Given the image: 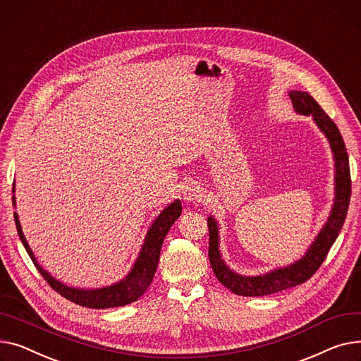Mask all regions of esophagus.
Segmentation results:
<instances>
[{"label": "esophagus", "instance_id": "obj_1", "mask_svg": "<svg viewBox=\"0 0 361 361\" xmlns=\"http://www.w3.org/2000/svg\"><path fill=\"white\" fill-rule=\"evenodd\" d=\"M204 197L202 188L197 183V182H189L188 185H185L183 188V200L189 204V202H200Z\"/></svg>", "mask_w": 361, "mask_h": 361}]
</instances>
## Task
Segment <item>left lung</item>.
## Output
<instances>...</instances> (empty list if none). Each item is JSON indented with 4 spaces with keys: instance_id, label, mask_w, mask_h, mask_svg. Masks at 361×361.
<instances>
[{
    "instance_id": "1",
    "label": "left lung",
    "mask_w": 361,
    "mask_h": 361,
    "mask_svg": "<svg viewBox=\"0 0 361 361\" xmlns=\"http://www.w3.org/2000/svg\"><path fill=\"white\" fill-rule=\"evenodd\" d=\"M288 96L291 99L295 114L312 116L313 122L316 123L317 128L324 133L331 145L335 169L334 204L331 207V213L324 227L317 233L316 238L313 239V242L310 243V246L307 247L305 255L300 259L287 267L275 268L261 275H242L236 271H233L224 262L220 250L219 223L213 216H209L207 219L209 231L208 258L216 277L231 293H235L238 295H246V298H257V295L279 293L307 281L317 271V268L322 265L331 246L336 240L338 235H340L350 205V164L347 148L340 134V130H338V126L334 123V121L325 114L319 103H317L309 93L291 90Z\"/></svg>"
}]
</instances>
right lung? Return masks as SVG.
I'll return each mask as SVG.
<instances>
[{
  "label": "right lung",
  "instance_id": "right-lung-1",
  "mask_svg": "<svg viewBox=\"0 0 361 361\" xmlns=\"http://www.w3.org/2000/svg\"><path fill=\"white\" fill-rule=\"evenodd\" d=\"M16 190V186H13V192ZM13 205L16 207V197L13 195ZM182 214V204L179 200L169 204L161 213L157 216V219L148 227V231L145 235L144 243L141 246V250L138 257L131 268V271L125 275L122 280L112 286H106L100 288H77L70 287L67 284L61 283L55 277L40 267V264L36 261L35 253L32 252L25 235L21 230V224L18 220V214L14 213V221L17 227L18 238L23 243L25 249L27 250L30 259L33 261L35 267L40 272L42 277L47 280V283L59 293L62 298L68 299L70 302H74L75 305L90 307V309H108V307H118L130 305L135 300H138L141 295L145 293V290L150 287L154 272L157 269L159 258H160V249L163 245V240L167 235V231L171 230L173 223L179 219Z\"/></svg>",
  "mask_w": 361,
  "mask_h": 361
}]
</instances>
